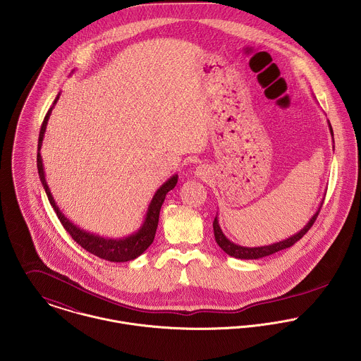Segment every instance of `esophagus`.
Here are the masks:
<instances>
[{
  "label": "esophagus",
  "instance_id": "34e87169",
  "mask_svg": "<svg viewBox=\"0 0 361 361\" xmlns=\"http://www.w3.org/2000/svg\"><path fill=\"white\" fill-rule=\"evenodd\" d=\"M207 172H208L207 166H204V165H199V166L196 168V171H195V175H196L197 178L204 179V178H207Z\"/></svg>",
  "mask_w": 361,
  "mask_h": 361
}]
</instances>
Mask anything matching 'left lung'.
Masks as SVG:
<instances>
[{"mask_svg":"<svg viewBox=\"0 0 361 361\" xmlns=\"http://www.w3.org/2000/svg\"><path fill=\"white\" fill-rule=\"evenodd\" d=\"M328 126H329V130H331V136L334 137V130H332V126L328 121ZM322 206V203H321ZM321 206L318 207V209L315 211V214L311 216L309 222L306 224V226L303 229H300L298 233L292 235L290 238L285 239V240H281V242H276L274 245H268V246H258V247H246V246H240V245H236L233 242H231L222 232L219 224H218V216L214 218V222H212V226H214V236H215V242L218 243V246L231 257L240 258V259H257V258L267 257V256H271L279 250H283V249H288L290 246H293L298 240H300L307 232H309L310 228L312 226L314 221L317 219L318 216V212L321 209Z\"/></svg>","mask_w":361,"mask_h":361,"instance_id":"obj_1","label":"left lung"}]
</instances>
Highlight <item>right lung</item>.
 <instances>
[{"label": "right lung", "mask_w": 361, "mask_h": 361, "mask_svg": "<svg viewBox=\"0 0 361 361\" xmlns=\"http://www.w3.org/2000/svg\"><path fill=\"white\" fill-rule=\"evenodd\" d=\"M58 99H59V93H58L56 99L54 100L51 108L49 109L46 118L43 121V125H42V129H40V136H39V146H37L39 147V153H37L39 176H40L42 185H43V188H44V190L47 193L49 202H50L52 208L55 209V212L58 215V219L61 221L62 226L72 236V239L78 245H80L85 250H87L89 253H92V255H94L97 257L104 258V259H108V261H112V262H125V261L135 259V258L139 257L140 255H143L149 249V246L153 243L155 231H157V226H158L159 209H161V206H162V203L165 200L166 193L176 186L178 175L171 176L165 183H162L159 186V189L155 192V195L153 196L152 202H150V206L147 208L145 222L137 229V232L132 233L130 236H126L123 239H108V238H103V236L90 233V232H87L85 229H80L72 221H69L61 212V209L58 208V206H56V203H55V200L52 197L51 192L49 189L47 180H46L43 158H42V154H40L42 145H43V137H44L46 128H47V122H49V118L51 115L52 108H54L55 103L58 102Z\"/></svg>", "instance_id": "add662e5"}]
</instances>
